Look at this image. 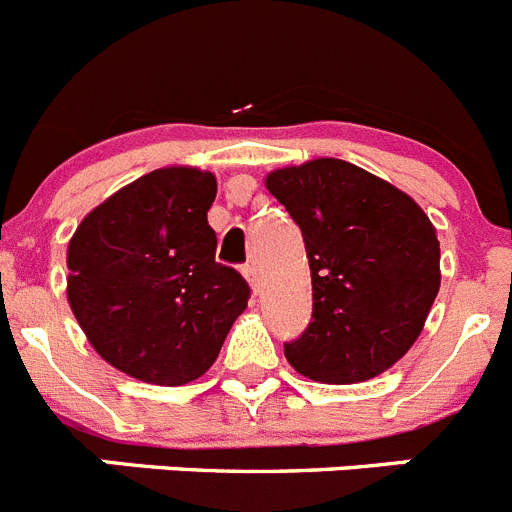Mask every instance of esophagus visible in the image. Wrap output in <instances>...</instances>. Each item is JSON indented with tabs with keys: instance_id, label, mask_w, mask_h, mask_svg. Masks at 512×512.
Segmentation results:
<instances>
[{
	"instance_id": "1",
	"label": "esophagus",
	"mask_w": 512,
	"mask_h": 512,
	"mask_svg": "<svg viewBox=\"0 0 512 512\" xmlns=\"http://www.w3.org/2000/svg\"><path fill=\"white\" fill-rule=\"evenodd\" d=\"M244 278H247V283H250L252 293L260 291V278H257V268H255V265H247V268H244Z\"/></svg>"
}]
</instances>
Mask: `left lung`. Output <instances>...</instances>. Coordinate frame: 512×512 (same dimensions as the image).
<instances>
[{"label":"left lung","mask_w":512,"mask_h":512,"mask_svg":"<svg viewBox=\"0 0 512 512\" xmlns=\"http://www.w3.org/2000/svg\"><path fill=\"white\" fill-rule=\"evenodd\" d=\"M265 188L299 224L311 270V322L286 345V361L319 384L389 371L415 345L441 288L428 213L391 182L332 157L268 172Z\"/></svg>","instance_id":"1"}]
</instances>
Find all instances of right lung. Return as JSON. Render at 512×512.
<instances>
[{
    "label": "right lung",
    "mask_w": 512,
    "mask_h": 512,
    "mask_svg": "<svg viewBox=\"0 0 512 512\" xmlns=\"http://www.w3.org/2000/svg\"><path fill=\"white\" fill-rule=\"evenodd\" d=\"M216 175L162 167L92 208L66 247V299L102 361L182 386L219 358L250 288L216 262Z\"/></svg>",
    "instance_id": "right-lung-1"
}]
</instances>
